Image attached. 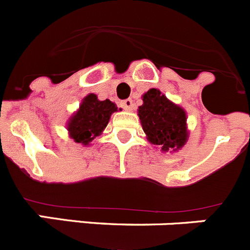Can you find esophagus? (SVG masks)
Listing matches in <instances>:
<instances>
[{"mask_svg":"<svg viewBox=\"0 0 250 250\" xmlns=\"http://www.w3.org/2000/svg\"><path fill=\"white\" fill-rule=\"evenodd\" d=\"M121 105H122L125 111H132V108H133V101L130 100V98H128V100L122 101V102H121Z\"/></svg>","mask_w":250,"mask_h":250,"instance_id":"esophagus-1","label":"esophagus"}]
</instances>
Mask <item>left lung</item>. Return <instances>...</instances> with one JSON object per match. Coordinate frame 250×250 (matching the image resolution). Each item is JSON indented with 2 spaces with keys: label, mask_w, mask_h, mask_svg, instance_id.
I'll use <instances>...</instances> for the list:
<instances>
[{
  "label": "left lung",
  "mask_w": 250,
  "mask_h": 250,
  "mask_svg": "<svg viewBox=\"0 0 250 250\" xmlns=\"http://www.w3.org/2000/svg\"><path fill=\"white\" fill-rule=\"evenodd\" d=\"M138 116L148 141L164 152L179 149L187 142L186 112L158 89L152 88L145 93Z\"/></svg>",
  "instance_id": "1"
}]
</instances>
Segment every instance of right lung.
I'll return each instance as SVG.
<instances>
[{"label": "right lung", "mask_w": 250, "mask_h": 250, "mask_svg": "<svg viewBox=\"0 0 250 250\" xmlns=\"http://www.w3.org/2000/svg\"><path fill=\"white\" fill-rule=\"evenodd\" d=\"M116 111L117 105L109 100L98 101L96 94H88L68 122L69 134L75 142L87 146L94 137L102 133L111 114Z\"/></svg>", "instance_id": "1"}]
</instances>
